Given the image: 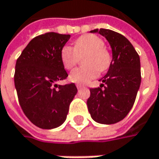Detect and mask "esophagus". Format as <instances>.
Instances as JSON below:
<instances>
[{
    "label": "esophagus",
    "instance_id": "obj_1",
    "mask_svg": "<svg viewBox=\"0 0 159 159\" xmlns=\"http://www.w3.org/2000/svg\"><path fill=\"white\" fill-rule=\"evenodd\" d=\"M76 87H77V89H81L84 87V85H82V84H76Z\"/></svg>",
    "mask_w": 159,
    "mask_h": 159
}]
</instances>
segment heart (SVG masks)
Masks as SVG:
<instances>
[{"label":"heart","instance_id":"b5f03b06","mask_svg":"<svg viewBox=\"0 0 159 159\" xmlns=\"http://www.w3.org/2000/svg\"><path fill=\"white\" fill-rule=\"evenodd\" d=\"M103 40L96 35H84L78 38L74 44L64 46L60 52L61 62L67 70L72 69L83 55L84 66L77 67L72 71L69 79L77 84H86L90 80L97 77L100 72H104L109 68L111 56L106 48L103 47Z\"/></svg>","mask_w":159,"mask_h":159}]
</instances>
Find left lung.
I'll return each instance as SVG.
<instances>
[{
  "label": "left lung",
  "mask_w": 159,
  "mask_h": 159,
  "mask_svg": "<svg viewBox=\"0 0 159 159\" xmlns=\"http://www.w3.org/2000/svg\"><path fill=\"white\" fill-rule=\"evenodd\" d=\"M112 50V60L106 75L100 80V87L90 89L87 107L93 120L113 124L123 120L134 104L141 74L139 56L126 38L111 30L100 29Z\"/></svg>",
  "instance_id": "left-lung-1"
}]
</instances>
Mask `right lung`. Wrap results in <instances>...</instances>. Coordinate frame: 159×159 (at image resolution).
Listing matches in <instances>:
<instances>
[{
  "label": "right lung",
  "mask_w": 159,
  "mask_h": 159,
  "mask_svg": "<svg viewBox=\"0 0 159 159\" xmlns=\"http://www.w3.org/2000/svg\"><path fill=\"white\" fill-rule=\"evenodd\" d=\"M69 39L70 35L55 32L37 36L16 62L14 84L20 105L27 118L41 129L60 126L77 93L74 83L56 84L68 76L60 52Z\"/></svg>",
  "instance_id": "obj_1"
}]
</instances>
